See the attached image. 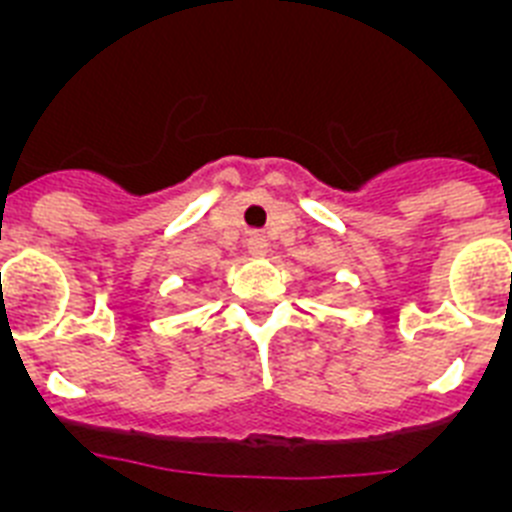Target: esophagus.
<instances>
[{
    "label": "esophagus",
    "instance_id": "obj_1",
    "mask_svg": "<svg viewBox=\"0 0 512 512\" xmlns=\"http://www.w3.org/2000/svg\"><path fill=\"white\" fill-rule=\"evenodd\" d=\"M246 248L251 256H264V253L269 251V241H266L264 235L253 230V233L246 235Z\"/></svg>",
    "mask_w": 512,
    "mask_h": 512
}]
</instances>
